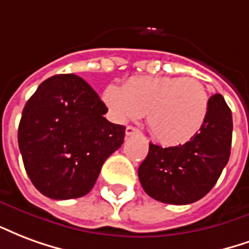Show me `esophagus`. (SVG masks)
I'll return each mask as SVG.
<instances>
[{"mask_svg": "<svg viewBox=\"0 0 249 249\" xmlns=\"http://www.w3.org/2000/svg\"><path fill=\"white\" fill-rule=\"evenodd\" d=\"M139 132V130L138 128H135V127L132 126H127L126 127V135L127 137H130V135H134V134H138Z\"/></svg>", "mask_w": 249, "mask_h": 249, "instance_id": "1", "label": "esophagus"}]
</instances>
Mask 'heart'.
<instances>
[{"instance_id": "heart-1", "label": "heart", "mask_w": 249, "mask_h": 249, "mask_svg": "<svg viewBox=\"0 0 249 249\" xmlns=\"http://www.w3.org/2000/svg\"><path fill=\"white\" fill-rule=\"evenodd\" d=\"M103 101L119 122L146 114L152 135L170 146L191 141L210 111L208 91L196 78L134 77L123 87L107 86Z\"/></svg>"}]
</instances>
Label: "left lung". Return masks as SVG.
Masks as SVG:
<instances>
[{"mask_svg":"<svg viewBox=\"0 0 249 249\" xmlns=\"http://www.w3.org/2000/svg\"><path fill=\"white\" fill-rule=\"evenodd\" d=\"M232 112L220 94L210 98L208 117L191 141L174 147L150 143L138 177L148 196L167 204H190L216 184L231 154Z\"/></svg>","mask_w":249,"mask_h":249,"instance_id":"1","label":"left lung"}]
</instances>
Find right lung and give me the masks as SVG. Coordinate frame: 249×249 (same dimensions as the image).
<instances>
[{
	"label": "right lung",
	"instance_id": "1",
	"mask_svg": "<svg viewBox=\"0 0 249 249\" xmlns=\"http://www.w3.org/2000/svg\"><path fill=\"white\" fill-rule=\"evenodd\" d=\"M106 112L99 95L75 74L54 75L38 86L23 107L18 146L25 170L42 195L66 200L91 191L126 131L108 122Z\"/></svg>",
	"mask_w": 249,
	"mask_h": 249
}]
</instances>
